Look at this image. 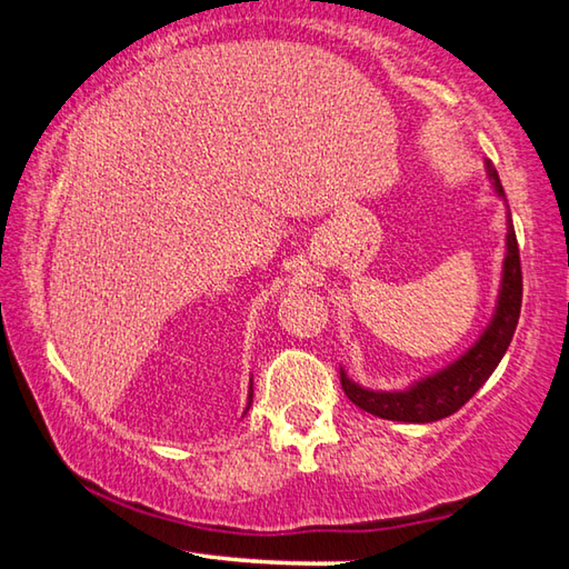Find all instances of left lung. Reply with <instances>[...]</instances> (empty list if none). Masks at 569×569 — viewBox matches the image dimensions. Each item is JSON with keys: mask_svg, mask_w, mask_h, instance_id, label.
I'll return each instance as SVG.
<instances>
[{"mask_svg": "<svg viewBox=\"0 0 569 569\" xmlns=\"http://www.w3.org/2000/svg\"><path fill=\"white\" fill-rule=\"evenodd\" d=\"M487 178L497 198L505 200V188L499 182L497 170L487 162ZM507 203V200H505ZM519 308H522V266H519V248L512 226V216L507 213V236H505V261H502V281L495 303V313L487 329L469 349L429 377L409 383L407 389L377 391L366 389L361 383L349 379L341 369V387L356 407L373 413V417L409 423H429L449 417L459 411L475 397L492 371L502 361L509 341H512Z\"/></svg>", "mask_w": 569, "mask_h": 569, "instance_id": "left-lung-1", "label": "left lung"}]
</instances>
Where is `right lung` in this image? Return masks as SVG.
Instances as JSON below:
<instances>
[{
	"label": "right lung",
	"instance_id": "add662e5",
	"mask_svg": "<svg viewBox=\"0 0 569 569\" xmlns=\"http://www.w3.org/2000/svg\"><path fill=\"white\" fill-rule=\"evenodd\" d=\"M250 401H253V379H250V389H248V407H246V411L250 409ZM243 411V413H246Z\"/></svg>",
	"mask_w": 569,
	"mask_h": 569
}]
</instances>
